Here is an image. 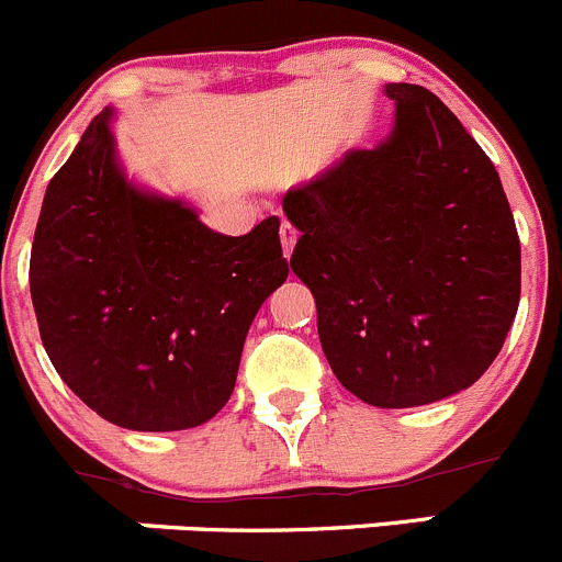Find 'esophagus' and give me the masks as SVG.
<instances>
[{"instance_id": "esophagus-1", "label": "esophagus", "mask_w": 562, "mask_h": 562, "mask_svg": "<svg viewBox=\"0 0 562 562\" xmlns=\"http://www.w3.org/2000/svg\"><path fill=\"white\" fill-rule=\"evenodd\" d=\"M297 243V229H294L289 221H281V246H283V257H292V248Z\"/></svg>"}]
</instances>
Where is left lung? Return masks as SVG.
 Masks as SVG:
<instances>
[{
  "label": "left lung",
  "instance_id": "1",
  "mask_svg": "<svg viewBox=\"0 0 562 562\" xmlns=\"http://www.w3.org/2000/svg\"><path fill=\"white\" fill-rule=\"evenodd\" d=\"M385 94L393 131L281 204L333 374L360 402L402 409L492 366L519 308L521 251L497 169L457 114L418 85Z\"/></svg>",
  "mask_w": 562,
  "mask_h": 562
}]
</instances>
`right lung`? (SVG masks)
Returning a JSON list of instances; mask_svg holds the SVG:
<instances>
[{
  "mask_svg": "<svg viewBox=\"0 0 562 562\" xmlns=\"http://www.w3.org/2000/svg\"><path fill=\"white\" fill-rule=\"evenodd\" d=\"M103 109L48 182L30 259L43 347L65 385L133 431L202 426L229 402L243 344L286 281L279 218L207 229L127 180Z\"/></svg>",
  "mask_w": 562,
  "mask_h": 562,
  "instance_id": "add662e5",
  "label": "right lung"
}]
</instances>
